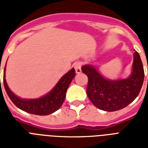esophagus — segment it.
<instances>
[{"instance_id": "obj_1", "label": "esophagus", "mask_w": 148, "mask_h": 148, "mask_svg": "<svg viewBox=\"0 0 148 148\" xmlns=\"http://www.w3.org/2000/svg\"><path fill=\"white\" fill-rule=\"evenodd\" d=\"M74 67L75 69L77 74H80L81 72V62H76L74 63Z\"/></svg>"}]
</instances>
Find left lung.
Wrapping results in <instances>:
<instances>
[{
    "mask_svg": "<svg viewBox=\"0 0 148 148\" xmlns=\"http://www.w3.org/2000/svg\"><path fill=\"white\" fill-rule=\"evenodd\" d=\"M82 72L88 77L87 95L92 103L100 110L115 111L130 104L138 97L143 85L145 71L139 53H134L131 75L125 79L104 78L93 65H84Z\"/></svg>",
    "mask_w": 148,
    "mask_h": 148,
    "instance_id": "8db88e82",
    "label": "left lung"
}]
</instances>
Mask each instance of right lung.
<instances>
[{
	"label": "right lung",
	"instance_id": "right-lung-1",
	"mask_svg": "<svg viewBox=\"0 0 148 148\" xmlns=\"http://www.w3.org/2000/svg\"><path fill=\"white\" fill-rule=\"evenodd\" d=\"M5 68L4 67L3 81L8 97L21 110L37 115L51 114L61 107L66 97L67 88L76 74L74 68H72L59 80L54 88L46 95L37 99H22L15 95L8 88L5 79Z\"/></svg>",
	"mask_w": 148,
	"mask_h": 148
}]
</instances>
